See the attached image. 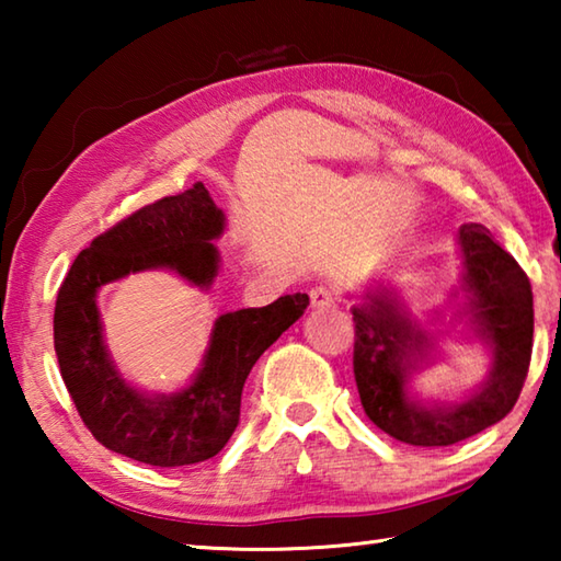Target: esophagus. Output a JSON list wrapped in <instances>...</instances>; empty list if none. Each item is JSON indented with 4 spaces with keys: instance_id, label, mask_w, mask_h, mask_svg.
Wrapping results in <instances>:
<instances>
[{
    "instance_id": "34e87169",
    "label": "esophagus",
    "mask_w": 561,
    "mask_h": 561,
    "mask_svg": "<svg viewBox=\"0 0 561 561\" xmlns=\"http://www.w3.org/2000/svg\"><path fill=\"white\" fill-rule=\"evenodd\" d=\"M309 297H311V307L314 309H331V307H336V301H339L336 289L329 287V284H317V287H311Z\"/></svg>"
}]
</instances>
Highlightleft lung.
Listing matches in <instances>:
<instances>
[{"label":"left lung","mask_w":561,"mask_h":561,"mask_svg":"<svg viewBox=\"0 0 561 561\" xmlns=\"http://www.w3.org/2000/svg\"><path fill=\"white\" fill-rule=\"evenodd\" d=\"M465 289L470 291L474 334L492 348L488 383L458 405H421L408 396L415 360L431 341L386 291L354 309V376L360 405L391 438L440 448L490 428L515 408L529 371L535 309L525 270L492 240L488 227L460 230Z\"/></svg>","instance_id":"left-lung-1"}]
</instances>
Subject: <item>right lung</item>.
<instances>
[{"label": "right lung", "instance_id": "right-lung-1", "mask_svg": "<svg viewBox=\"0 0 561 561\" xmlns=\"http://www.w3.org/2000/svg\"><path fill=\"white\" fill-rule=\"evenodd\" d=\"M225 217L203 183L168 195L101 232L79 252L56 294L54 348L61 378L93 438L108 450L156 468L203 462L225 448L237 423L247 376L257 358L309 307L287 294L262 309H240L215 321L205 366L185 391L146 398L108 360L101 339L96 291L130 272L168 267L201 287L217 274L210 240Z\"/></svg>", "mask_w": 561, "mask_h": 561}]
</instances>
